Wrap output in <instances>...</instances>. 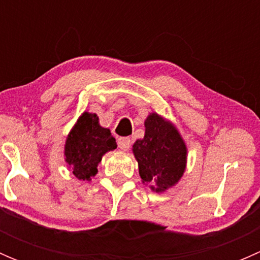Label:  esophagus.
I'll return each instance as SVG.
<instances>
[{
  "instance_id": "obj_1",
  "label": "esophagus",
  "mask_w": 260,
  "mask_h": 260,
  "mask_svg": "<svg viewBox=\"0 0 260 260\" xmlns=\"http://www.w3.org/2000/svg\"><path fill=\"white\" fill-rule=\"evenodd\" d=\"M131 145H132V141L128 137H120L119 140H118V147H119L122 151H128Z\"/></svg>"
}]
</instances>
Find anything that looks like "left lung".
<instances>
[{
	"label": "left lung",
	"instance_id": "1",
	"mask_svg": "<svg viewBox=\"0 0 260 260\" xmlns=\"http://www.w3.org/2000/svg\"><path fill=\"white\" fill-rule=\"evenodd\" d=\"M132 152L142 183L153 192L174 187L186 171L187 147L180 131L156 112L147 115L145 137L133 143Z\"/></svg>",
	"mask_w": 260,
	"mask_h": 260
}]
</instances>
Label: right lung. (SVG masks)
<instances>
[{"mask_svg": "<svg viewBox=\"0 0 260 260\" xmlns=\"http://www.w3.org/2000/svg\"><path fill=\"white\" fill-rule=\"evenodd\" d=\"M117 148L109 128L99 124L95 113L83 112L67 136L64 159L77 179L90 181L98 174V165L104 154Z\"/></svg>", "mask_w": 260, "mask_h": 260, "instance_id": "obj_1", "label": "right lung"}]
</instances>
